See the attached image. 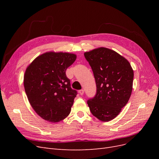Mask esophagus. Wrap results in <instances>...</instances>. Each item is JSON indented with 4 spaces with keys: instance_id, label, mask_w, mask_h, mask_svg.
Instances as JSON below:
<instances>
[{
    "instance_id": "esophagus-1",
    "label": "esophagus",
    "mask_w": 159,
    "mask_h": 159,
    "mask_svg": "<svg viewBox=\"0 0 159 159\" xmlns=\"http://www.w3.org/2000/svg\"><path fill=\"white\" fill-rule=\"evenodd\" d=\"M79 93H80V94L81 95H84V89H80V90H79Z\"/></svg>"
}]
</instances>
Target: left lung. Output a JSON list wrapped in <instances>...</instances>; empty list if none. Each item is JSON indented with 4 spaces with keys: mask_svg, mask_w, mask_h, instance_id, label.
<instances>
[{
    "mask_svg": "<svg viewBox=\"0 0 159 159\" xmlns=\"http://www.w3.org/2000/svg\"><path fill=\"white\" fill-rule=\"evenodd\" d=\"M92 69L96 93L87 103L93 116L102 121L116 117L125 106L133 89V70L118 53L99 48L84 54Z\"/></svg>",
    "mask_w": 159,
    "mask_h": 159,
    "instance_id": "obj_1",
    "label": "left lung"
}]
</instances>
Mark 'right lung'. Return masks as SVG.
<instances>
[{"mask_svg":"<svg viewBox=\"0 0 159 159\" xmlns=\"http://www.w3.org/2000/svg\"><path fill=\"white\" fill-rule=\"evenodd\" d=\"M75 60L74 54L46 52L37 57L25 71L24 86L28 101L46 121L59 122L71 111L78 92L71 89L66 71Z\"/></svg>","mask_w":159,"mask_h":159,"instance_id":"right-lung-1","label":"right lung"}]
</instances>
